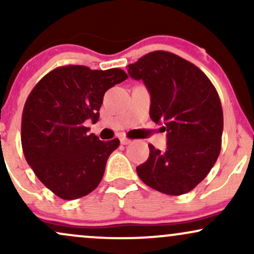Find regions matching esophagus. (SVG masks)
I'll return each mask as SVG.
<instances>
[{"mask_svg": "<svg viewBox=\"0 0 254 254\" xmlns=\"http://www.w3.org/2000/svg\"><path fill=\"white\" fill-rule=\"evenodd\" d=\"M121 143L123 145H127V144H130L131 143V139L127 138V137H121Z\"/></svg>", "mask_w": 254, "mask_h": 254, "instance_id": "esophagus-1", "label": "esophagus"}]
</instances>
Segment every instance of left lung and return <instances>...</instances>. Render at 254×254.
I'll use <instances>...</instances> for the list:
<instances>
[{"label": "left lung", "mask_w": 254, "mask_h": 254, "mask_svg": "<svg viewBox=\"0 0 254 254\" xmlns=\"http://www.w3.org/2000/svg\"><path fill=\"white\" fill-rule=\"evenodd\" d=\"M127 66L149 90L151 121L167 132L166 150L148 145L149 157L137 174L162 193H188L220 155L223 112L216 89L199 68L172 52H149Z\"/></svg>", "instance_id": "8db88e82"}]
</instances>
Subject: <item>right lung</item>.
Instances as JSON below:
<instances>
[{
	"label": "right lung",
	"mask_w": 254,
	"mask_h": 254,
	"mask_svg": "<svg viewBox=\"0 0 254 254\" xmlns=\"http://www.w3.org/2000/svg\"><path fill=\"white\" fill-rule=\"evenodd\" d=\"M127 78L118 68L58 66L28 95L21 121L25 159L38 179L62 199L86 196L103 179L119 139L100 141L83 123L98 122L105 92Z\"/></svg>",
	"instance_id": "obj_1"
}]
</instances>
